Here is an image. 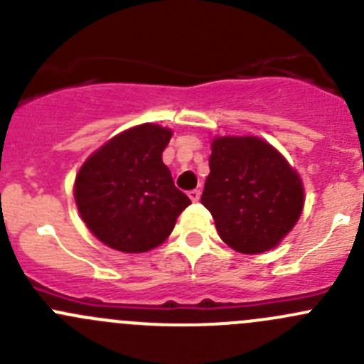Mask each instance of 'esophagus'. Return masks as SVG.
<instances>
[{
    "mask_svg": "<svg viewBox=\"0 0 364 364\" xmlns=\"http://www.w3.org/2000/svg\"><path fill=\"white\" fill-rule=\"evenodd\" d=\"M188 197H190V200H192V203H197V200L200 199V190H190Z\"/></svg>",
    "mask_w": 364,
    "mask_h": 364,
    "instance_id": "obj_1",
    "label": "esophagus"
}]
</instances>
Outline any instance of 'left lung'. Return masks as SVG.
Here are the masks:
<instances>
[{
	"label": "left lung",
	"mask_w": 364,
	"mask_h": 364,
	"mask_svg": "<svg viewBox=\"0 0 364 364\" xmlns=\"http://www.w3.org/2000/svg\"><path fill=\"white\" fill-rule=\"evenodd\" d=\"M200 203L209 209L223 243L240 253L277 247L303 211L299 176L259 137H216Z\"/></svg>",
	"instance_id": "obj_1"
}]
</instances>
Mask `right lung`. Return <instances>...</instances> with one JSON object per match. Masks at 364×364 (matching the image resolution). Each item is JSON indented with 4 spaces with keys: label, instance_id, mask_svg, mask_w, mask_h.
<instances>
[{
    "label": "right lung",
    "instance_id": "1",
    "mask_svg": "<svg viewBox=\"0 0 364 364\" xmlns=\"http://www.w3.org/2000/svg\"><path fill=\"white\" fill-rule=\"evenodd\" d=\"M172 132L153 123L124 130L80 167L73 186L87 229L107 247L142 253L164 243L190 199L161 161Z\"/></svg>",
    "mask_w": 364,
    "mask_h": 364
}]
</instances>
